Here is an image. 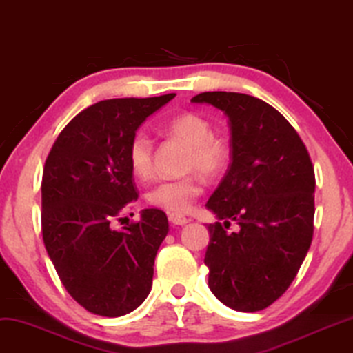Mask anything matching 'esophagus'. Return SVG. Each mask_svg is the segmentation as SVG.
<instances>
[{
  "mask_svg": "<svg viewBox=\"0 0 353 353\" xmlns=\"http://www.w3.org/2000/svg\"><path fill=\"white\" fill-rule=\"evenodd\" d=\"M169 221H171V225H174V226H184L189 223V218H185L182 215H176V213H169Z\"/></svg>",
  "mask_w": 353,
  "mask_h": 353,
  "instance_id": "esophagus-1",
  "label": "esophagus"
}]
</instances>
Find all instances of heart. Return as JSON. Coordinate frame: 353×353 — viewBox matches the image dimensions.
<instances>
[{
	"label": "heart",
	"instance_id": "b5f03b06",
	"mask_svg": "<svg viewBox=\"0 0 353 353\" xmlns=\"http://www.w3.org/2000/svg\"><path fill=\"white\" fill-rule=\"evenodd\" d=\"M169 135L181 138L190 145L187 158V169L199 171L203 176L213 177L226 168L230 159V146L220 137L213 135V127L208 119L194 112L176 115L168 123ZM128 164L132 172L140 179H150L154 171L153 140L148 133L140 130L132 137L128 143ZM202 194V184L197 176L179 177V179H164L154 184L146 194V200L154 207L171 213L189 212Z\"/></svg>",
	"mask_w": 353,
	"mask_h": 353
}]
</instances>
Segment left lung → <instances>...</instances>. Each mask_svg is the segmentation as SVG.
<instances>
[{"label":"left lung","instance_id":"obj_1","mask_svg":"<svg viewBox=\"0 0 353 353\" xmlns=\"http://www.w3.org/2000/svg\"><path fill=\"white\" fill-rule=\"evenodd\" d=\"M228 117L231 163L207 208L208 287L231 310L254 313L287 292L313 239L314 169L295 128L279 110L239 92L192 97ZM234 221L236 234L225 228Z\"/></svg>","mask_w":353,"mask_h":353}]
</instances>
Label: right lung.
Instances as JSON below:
<instances>
[{
  "instance_id": "obj_1",
  "label": "right lung",
  "mask_w": 353,
  "mask_h": 353,
  "mask_svg": "<svg viewBox=\"0 0 353 353\" xmlns=\"http://www.w3.org/2000/svg\"><path fill=\"white\" fill-rule=\"evenodd\" d=\"M176 94L107 99L79 112L53 143L42 176V236L66 292L91 313L119 318L150 295L166 213L114 228L137 202L128 143L146 117Z\"/></svg>"
}]
</instances>
